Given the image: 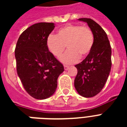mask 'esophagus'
Segmentation results:
<instances>
[{
  "mask_svg": "<svg viewBox=\"0 0 127 127\" xmlns=\"http://www.w3.org/2000/svg\"><path fill=\"white\" fill-rule=\"evenodd\" d=\"M69 68H70L69 66L64 65V70H67L69 69Z\"/></svg>",
  "mask_w": 127,
  "mask_h": 127,
  "instance_id": "1",
  "label": "esophagus"
}]
</instances>
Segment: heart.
<instances>
[{
	"mask_svg": "<svg viewBox=\"0 0 127 127\" xmlns=\"http://www.w3.org/2000/svg\"><path fill=\"white\" fill-rule=\"evenodd\" d=\"M94 43V35L88 26L67 24L58 30L57 35H50L47 39L49 51L55 57L60 58L66 49H68L62 58L65 63H73L78 59L89 55Z\"/></svg>",
	"mask_w": 127,
	"mask_h": 127,
	"instance_id": "heart-1",
	"label": "heart"
}]
</instances>
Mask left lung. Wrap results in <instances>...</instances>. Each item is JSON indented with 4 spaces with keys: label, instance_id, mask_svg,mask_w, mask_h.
<instances>
[{
    "label": "left lung",
    "instance_id": "obj_1",
    "mask_svg": "<svg viewBox=\"0 0 127 127\" xmlns=\"http://www.w3.org/2000/svg\"><path fill=\"white\" fill-rule=\"evenodd\" d=\"M86 22L94 35V43L90 53L80 63L74 86L82 96L91 97L100 92L104 87L111 68V48L107 33L101 27L90 18H80Z\"/></svg>",
    "mask_w": 127,
    "mask_h": 127
}]
</instances>
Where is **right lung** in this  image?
<instances>
[{"instance_id":"right-lung-1","label":"right lung","mask_w":127,"mask_h":127,"mask_svg":"<svg viewBox=\"0 0 127 127\" xmlns=\"http://www.w3.org/2000/svg\"><path fill=\"white\" fill-rule=\"evenodd\" d=\"M54 23L35 24L24 31L15 49L17 73L27 92L37 99L51 96L64 66L49 51L47 39Z\"/></svg>"}]
</instances>
